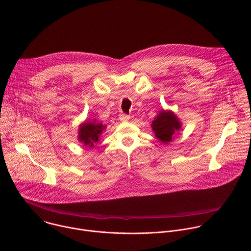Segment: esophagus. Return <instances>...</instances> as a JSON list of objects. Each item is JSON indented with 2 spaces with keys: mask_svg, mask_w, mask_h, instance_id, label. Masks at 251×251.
<instances>
[{
  "mask_svg": "<svg viewBox=\"0 0 251 251\" xmlns=\"http://www.w3.org/2000/svg\"><path fill=\"white\" fill-rule=\"evenodd\" d=\"M129 119H130V117H129L128 115H126V114L121 113V114L119 115V120L122 121V122H126V121H128Z\"/></svg>",
  "mask_w": 251,
  "mask_h": 251,
  "instance_id": "esophagus-1",
  "label": "esophagus"
}]
</instances>
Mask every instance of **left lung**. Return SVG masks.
<instances>
[{"instance_id": "obj_1", "label": "left lung", "mask_w": 251, "mask_h": 251, "mask_svg": "<svg viewBox=\"0 0 251 251\" xmlns=\"http://www.w3.org/2000/svg\"><path fill=\"white\" fill-rule=\"evenodd\" d=\"M151 127L156 138L164 144H168L172 142L174 135L182 129V123L173 111L163 109L152 121Z\"/></svg>"}]
</instances>
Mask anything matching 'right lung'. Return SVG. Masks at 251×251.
<instances>
[{
	"instance_id": "1",
	"label": "right lung",
	"mask_w": 251,
	"mask_h": 251,
	"mask_svg": "<svg viewBox=\"0 0 251 251\" xmlns=\"http://www.w3.org/2000/svg\"><path fill=\"white\" fill-rule=\"evenodd\" d=\"M105 128V125L98 123L95 119L92 121H84L79 125L77 139L84 146L91 148L100 140V136Z\"/></svg>"
}]
</instances>
